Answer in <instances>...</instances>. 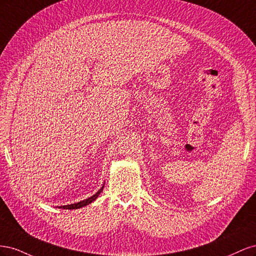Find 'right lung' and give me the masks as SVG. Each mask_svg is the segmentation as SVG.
I'll use <instances>...</instances> for the list:
<instances>
[{
    "label": "right lung",
    "instance_id": "right-lung-1",
    "mask_svg": "<svg viewBox=\"0 0 256 256\" xmlns=\"http://www.w3.org/2000/svg\"><path fill=\"white\" fill-rule=\"evenodd\" d=\"M102 189H104V187H102V189H100V190L96 193V194H94V196H90V198H86V200H82V202H79V203H76V204L67 205V206H60V207H58V208H64V209H76V208H81V207L86 206V205L90 204V203L92 202V200H95L97 198V196L100 194V193H102Z\"/></svg>",
    "mask_w": 256,
    "mask_h": 256
}]
</instances>
